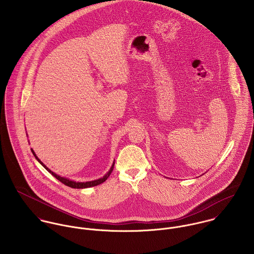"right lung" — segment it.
<instances>
[{"label":"right lung","instance_id":"add662e5","mask_svg":"<svg viewBox=\"0 0 254 254\" xmlns=\"http://www.w3.org/2000/svg\"><path fill=\"white\" fill-rule=\"evenodd\" d=\"M31 151H32V153H33V155L35 156V158H36L37 160L40 162V164H42V166L48 171V172H50L55 178H57L58 180L60 182H62L63 184H64L65 186H67V187H70V188H73V189H86V188H91V187H95V186H98V185H100V184H102V183H104V182L106 181L108 178L109 177V175L111 174V172H112V170H113V167H114V162H113V164L111 165V167H110V169H109V172L103 177V178H100V179H97V180H94V181H89V182H75L73 181V180H70V179H68V178H65V177H62V176H60V175H58V174H56L55 172H53L52 170H50L38 157H37L36 153L34 152V150L33 149H31Z\"/></svg>","mask_w":254,"mask_h":254}]
</instances>
